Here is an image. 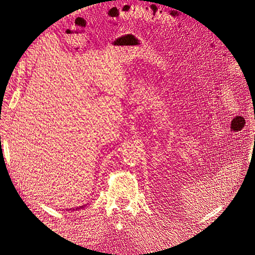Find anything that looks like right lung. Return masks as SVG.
Listing matches in <instances>:
<instances>
[{
	"label": "right lung",
	"instance_id": "right-lung-1",
	"mask_svg": "<svg viewBox=\"0 0 255 255\" xmlns=\"http://www.w3.org/2000/svg\"><path fill=\"white\" fill-rule=\"evenodd\" d=\"M88 203H86V204H84V205H81V206H75V207H73V208H66V211H79V210H83V208L86 206Z\"/></svg>",
	"mask_w": 255,
	"mask_h": 255
}]
</instances>
